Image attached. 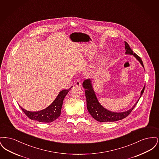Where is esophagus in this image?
<instances>
[{
    "label": "esophagus",
    "instance_id": "obj_1",
    "mask_svg": "<svg viewBox=\"0 0 159 159\" xmlns=\"http://www.w3.org/2000/svg\"><path fill=\"white\" fill-rule=\"evenodd\" d=\"M75 85L77 86H80L81 85V83H80V82L79 81V80H76V82H75Z\"/></svg>",
    "mask_w": 159,
    "mask_h": 159
}]
</instances>
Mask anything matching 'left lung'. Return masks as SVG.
Here are the masks:
<instances>
[{
  "label": "left lung",
  "instance_id": "1",
  "mask_svg": "<svg viewBox=\"0 0 159 159\" xmlns=\"http://www.w3.org/2000/svg\"><path fill=\"white\" fill-rule=\"evenodd\" d=\"M125 44L126 54L133 55L136 59L139 61V62L141 63L142 66L144 68V64L141 58L138 55H137L136 53H134V52L130 49L128 43L126 42H125ZM83 86L85 89L84 92H85V96L86 98L87 109L89 114L92 116V117L94 118L96 120L100 122H109V121L112 122V121L121 120L126 117L129 114L131 113V111L136 106L139 99L141 97V95L144 93L145 85L144 86L143 90L141 91V96L139 98L137 101L135 105L133 106V107L126 111L121 112V113H115V112L110 111L106 109L105 108H104L100 104L98 99L96 97L95 93L93 89L91 80L90 79L85 80L83 82Z\"/></svg>",
  "mask_w": 159,
  "mask_h": 159
}]
</instances>
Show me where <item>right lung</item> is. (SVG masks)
<instances>
[{"label":"right lung","instance_id":"right-lung-1","mask_svg":"<svg viewBox=\"0 0 159 159\" xmlns=\"http://www.w3.org/2000/svg\"><path fill=\"white\" fill-rule=\"evenodd\" d=\"M71 88L72 87H71ZM71 88L61 91L53 102L42 110L32 112L24 109L20 106V107L23 112L31 120L44 123L52 122L60 117L63 100Z\"/></svg>","mask_w":159,"mask_h":159}]
</instances>
